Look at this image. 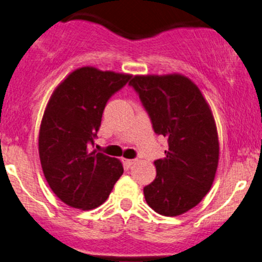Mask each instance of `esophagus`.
<instances>
[{
	"mask_svg": "<svg viewBox=\"0 0 262 262\" xmlns=\"http://www.w3.org/2000/svg\"><path fill=\"white\" fill-rule=\"evenodd\" d=\"M122 161L127 167H130L134 164V160H132V159H122Z\"/></svg>",
	"mask_w": 262,
	"mask_h": 262,
	"instance_id": "34e87169",
	"label": "esophagus"
}]
</instances>
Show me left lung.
<instances>
[{
    "label": "left lung",
    "mask_w": 262,
    "mask_h": 262,
    "mask_svg": "<svg viewBox=\"0 0 262 262\" xmlns=\"http://www.w3.org/2000/svg\"><path fill=\"white\" fill-rule=\"evenodd\" d=\"M152 129L169 143L155 160L156 177L144 187L146 203L166 217L186 213L208 193L219 160L217 127L200 89L180 74L134 76L129 82Z\"/></svg>",
    "instance_id": "obj_1"
}]
</instances>
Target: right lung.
<instances>
[{"instance_id":"1","label":"right lung","mask_w":262,"mask_h":262,"mask_svg":"<svg viewBox=\"0 0 262 262\" xmlns=\"http://www.w3.org/2000/svg\"><path fill=\"white\" fill-rule=\"evenodd\" d=\"M130 75L83 66L53 92L39 130L45 180L62 202L90 210L106 202L123 173L121 161L91 150L108 100Z\"/></svg>"}]
</instances>
